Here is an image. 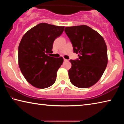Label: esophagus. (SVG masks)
<instances>
[{"mask_svg": "<svg viewBox=\"0 0 124 124\" xmlns=\"http://www.w3.org/2000/svg\"><path fill=\"white\" fill-rule=\"evenodd\" d=\"M63 60H64V62H66V61H68V60H66V59H65V58H64Z\"/></svg>", "mask_w": 124, "mask_h": 124, "instance_id": "esophagus-1", "label": "esophagus"}]
</instances>
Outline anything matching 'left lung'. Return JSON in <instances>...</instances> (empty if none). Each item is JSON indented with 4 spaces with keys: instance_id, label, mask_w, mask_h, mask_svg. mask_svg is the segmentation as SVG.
<instances>
[{
    "instance_id": "left-lung-1",
    "label": "left lung",
    "mask_w": 124,
    "mask_h": 124,
    "mask_svg": "<svg viewBox=\"0 0 124 124\" xmlns=\"http://www.w3.org/2000/svg\"><path fill=\"white\" fill-rule=\"evenodd\" d=\"M64 32L70 39L73 51L79 56L77 60H70V82L79 88L91 87L100 79L107 65V47L104 39L85 25L67 27Z\"/></svg>"
}]
</instances>
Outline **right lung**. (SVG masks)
Segmentation results:
<instances>
[{"label":"right lung","mask_w":124,"mask_h":124,"mask_svg":"<svg viewBox=\"0 0 124 124\" xmlns=\"http://www.w3.org/2000/svg\"><path fill=\"white\" fill-rule=\"evenodd\" d=\"M64 27L41 23L29 30L20 41L18 50V64L29 83L39 89L54 84L57 72L63 62L62 57L50 56L54 40Z\"/></svg>","instance_id":"obj_1"}]
</instances>
